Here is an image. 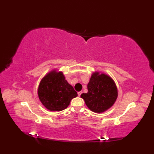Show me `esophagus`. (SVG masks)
I'll return each instance as SVG.
<instances>
[{
	"instance_id": "1",
	"label": "esophagus",
	"mask_w": 154,
	"mask_h": 154,
	"mask_svg": "<svg viewBox=\"0 0 154 154\" xmlns=\"http://www.w3.org/2000/svg\"><path fill=\"white\" fill-rule=\"evenodd\" d=\"M81 94H82V91H80V92H78V95H79V97L81 96Z\"/></svg>"
}]
</instances>
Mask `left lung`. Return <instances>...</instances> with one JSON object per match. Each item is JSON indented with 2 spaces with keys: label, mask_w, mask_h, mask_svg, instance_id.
<instances>
[{
  "label": "left lung",
  "mask_w": 154,
  "mask_h": 154,
  "mask_svg": "<svg viewBox=\"0 0 154 154\" xmlns=\"http://www.w3.org/2000/svg\"><path fill=\"white\" fill-rule=\"evenodd\" d=\"M88 92L81 97L89 109L96 113H103L110 109L118 97L116 85L112 77L102 72L94 71L87 84Z\"/></svg>",
  "instance_id": "left-lung-1"
}]
</instances>
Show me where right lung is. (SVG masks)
<instances>
[{
    "label": "right lung",
    "instance_id": "right-lung-1",
    "mask_svg": "<svg viewBox=\"0 0 154 154\" xmlns=\"http://www.w3.org/2000/svg\"><path fill=\"white\" fill-rule=\"evenodd\" d=\"M38 95L44 106L50 111H61L69 105L77 93L69 83L62 71H50L40 81Z\"/></svg>",
    "mask_w": 154,
    "mask_h": 154
}]
</instances>
